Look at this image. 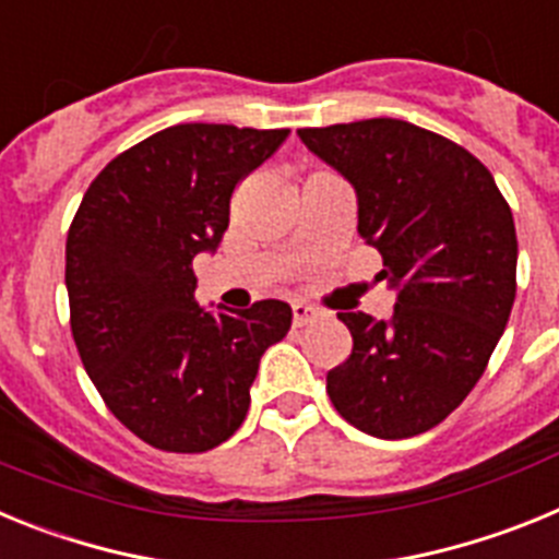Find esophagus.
Instances as JSON below:
<instances>
[{
	"label": "esophagus",
	"instance_id": "esophagus-1",
	"mask_svg": "<svg viewBox=\"0 0 559 559\" xmlns=\"http://www.w3.org/2000/svg\"><path fill=\"white\" fill-rule=\"evenodd\" d=\"M290 310H294L296 328H305V324L313 322L316 316H319V313H316V308H310V305H305V302H294V308H290Z\"/></svg>",
	"mask_w": 559,
	"mask_h": 559
}]
</instances>
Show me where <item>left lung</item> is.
Wrapping results in <instances>:
<instances>
[{
    "label": "left lung",
    "instance_id": "obj_1",
    "mask_svg": "<svg viewBox=\"0 0 559 559\" xmlns=\"http://www.w3.org/2000/svg\"><path fill=\"white\" fill-rule=\"evenodd\" d=\"M358 195V235L397 290L392 319L338 313L353 353L328 372L335 412L358 431L406 439L439 426L484 374L515 302L518 237L492 173L406 120L299 128Z\"/></svg>",
    "mask_w": 559,
    "mask_h": 559
}]
</instances>
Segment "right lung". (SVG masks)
Returning a JSON list of instances; mask_svg holds the SVG:
<instances>
[{"label": "right lung", "instance_id": "add662e5", "mask_svg": "<svg viewBox=\"0 0 559 559\" xmlns=\"http://www.w3.org/2000/svg\"><path fill=\"white\" fill-rule=\"evenodd\" d=\"M288 128L185 122L108 162L67 235L72 338L111 414L142 442L204 453L240 428L265 349L290 305L195 302L192 260L229 226L235 185L288 140Z\"/></svg>", "mask_w": 559, "mask_h": 559}]
</instances>
